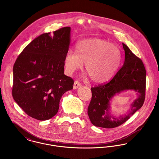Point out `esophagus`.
<instances>
[{"label": "esophagus", "instance_id": "obj_1", "mask_svg": "<svg viewBox=\"0 0 159 159\" xmlns=\"http://www.w3.org/2000/svg\"><path fill=\"white\" fill-rule=\"evenodd\" d=\"M80 86H81V84L79 82H78L77 80H75L74 85H73V89H76Z\"/></svg>", "mask_w": 159, "mask_h": 159}]
</instances>
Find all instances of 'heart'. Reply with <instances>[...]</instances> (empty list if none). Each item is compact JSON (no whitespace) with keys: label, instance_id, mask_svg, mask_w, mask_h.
<instances>
[{"label":"heart","instance_id":"obj_1","mask_svg":"<svg viewBox=\"0 0 159 159\" xmlns=\"http://www.w3.org/2000/svg\"><path fill=\"white\" fill-rule=\"evenodd\" d=\"M121 52L119 47L102 39L82 40L75 45V52L69 50L66 53L64 64L66 71L71 75L85 69L91 80L97 84L109 81L121 64Z\"/></svg>","mask_w":159,"mask_h":159}]
</instances>
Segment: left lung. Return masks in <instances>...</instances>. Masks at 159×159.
I'll list each match as a JSON object with an SVG mask.
<instances>
[{"mask_svg":"<svg viewBox=\"0 0 159 159\" xmlns=\"http://www.w3.org/2000/svg\"><path fill=\"white\" fill-rule=\"evenodd\" d=\"M125 61L120 70L112 80L106 84L91 88L92 98L88 108L90 121L96 127L112 129L127 121L140 109L145 97L146 70L140 58L134 55L130 48L122 43ZM133 90L138 98L131 104L129 111L124 116L115 117L110 112V101L116 94Z\"/></svg>","mask_w":159,"mask_h":159,"instance_id":"left-lung-1","label":"left lung"}]
</instances>
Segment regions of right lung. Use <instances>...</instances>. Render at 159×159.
Listing matches in <instances>:
<instances>
[{
    "label": "right lung",
    "mask_w": 159,
    "mask_h": 159,
    "mask_svg": "<svg viewBox=\"0 0 159 159\" xmlns=\"http://www.w3.org/2000/svg\"><path fill=\"white\" fill-rule=\"evenodd\" d=\"M70 27L35 38L13 67L14 100L29 116L45 121L54 116L63 94L74 81L64 75V59L70 44Z\"/></svg>",
    "instance_id": "add662e5"
}]
</instances>
